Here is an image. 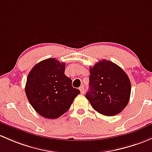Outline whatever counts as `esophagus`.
<instances>
[{"mask_svg":"<svg viewBox=\"0 0 152 152\" xmlns=\"http://www.w3.org/2000/svg\"><path fill=\"white\" fill-rule=\"evenodd\" d=\"M79 90H80L81 92V94H84V88L83 86H81V87L79 88Z\"/></svg>","mask_w":152,"mask_h":152,"instance_id":"1","label":"esophagus"}]
</instances>
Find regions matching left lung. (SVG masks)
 Here are the masks:
<instances>
[{"label":"left lung","mask_w":152,"mask_h":152,"mask_svg":"<svg viewBox=\"0 0 152 152\" xmlns=\"http://www.w3.org/2000/svg\"><path fill=\"white\" fill-rule=\"evenodd\" d=\"M89 89L86 97L92 108L105 116L118 114L127 106L131 84L126 73L117 65L103 60L89 69Z\"/></svg>","instance_id":"8db88e82"}]
</instances>
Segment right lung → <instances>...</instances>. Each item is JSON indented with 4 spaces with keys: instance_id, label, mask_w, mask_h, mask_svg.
I'll use <instances>...</instances> for the list:
<instances>
[{
    "instance_id": "1",
    "label": "right lung",
    "mask_w": 152,
    "mask_h": 152,
    "mask_svg": "<svg viewBox=\"0 0 152 152\" xmlns=\"http://www.w3.org/2000/svg\"><path fill=\"white\" fill-rule=\"evenodd\" d=\"M65 63L49 58L36 64L28 74L25 93L30 105L43 117H60L80 93L65 75Z\"/></svg>"
}]
</instances>
